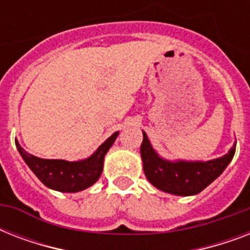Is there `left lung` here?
<instances>
[{
  "label": "left lung",
  "mask_w": 250,
  "mask_h": 250,
  "mask_svg": "<svg viewBox=\"0 0 250 250\" xmlns=\"http://www.w3.org/2000/svg\"><path fill=\"white\" fill-rule=\"evenodd\" d=\"M143 143L140 152L145 176L153 186L167 193L176 196H192L205 189L225 171L232 161L236 143L229 152L217 160L206 162H189V161H171L161 158L150 145L146 133L143 132Z\"/></svg>",
  "instance_id": "8db88e82"
}]
</instances>
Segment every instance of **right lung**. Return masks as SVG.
Here are the masks:
<instances>
[{
	"label": "right lung",
	"instance_id": "add662e5",
	"mask_svg": "<svg viewBox=\"0 0 250 250\" xmlns=\"http://www.w3.org/2000/svg\"><path fill=\"white\" fill-rule=\"evenodd\" d=\"M118 133L119 132H114L104 144L98 146L97 150L89 158L75 161V162L39 158L25 152L17 140H15V145L21 153V158L33 171V174L40 179L42 184L58 192L74 193V192L85 189L97 182L102 174L105 154L114 144Z\"/></svg>",
	"mask_w": 250,
	"mask_h": 250
}]
</instances>
